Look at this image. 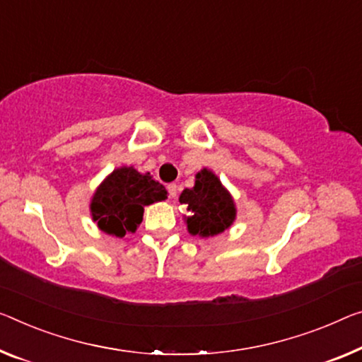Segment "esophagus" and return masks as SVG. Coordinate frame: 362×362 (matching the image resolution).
Returning a JSON list of instances; mask_svg holds the SVG:
<instances>
[{"mask_svg": "<svg viewBox=\"0 0 362 362\" xmlns=\"http://www.w3.org/2000/svg\"><path fill=\"white\" fill-rule=\"evenodd\" d=\"M166 189H168V194H170L171 199H175L177 196V186L175 185V182H171V185H168V187H166Z\"/></svg>", "mask_w": 362, "mask_h": 362, "instance_id": "34e87169", "label": "esophagus"}]
</instances>
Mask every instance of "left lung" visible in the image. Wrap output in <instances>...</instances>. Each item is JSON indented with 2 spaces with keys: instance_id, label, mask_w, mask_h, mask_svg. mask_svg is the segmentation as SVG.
<instances>
[{
  "instance_id": "1",
  "label": "left lung",
  "mask_w": 362,
  "mask_h": 362,
  "mask_svg": "<svg viewBox=\"0 0 362 362\" xmlns=\"http://www.w3.org/2000/svg\"><path fill=\"white\" fill-rule=\"evenodd\" d=\"M180 202L186 204L192 214L187 218V230L191 235H218L233 223L236 216L231 196L221 186L218 177L205 168L196 175V186L182 191Z\"/></svg>"
}]
</instances>
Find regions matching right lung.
<instances>
[{
    "label": "right lung",
    "instance_id": "right-lung-1",
    "mask_svg": "<svg viewBox=\"0 0 362 362\" xmlns=\"http://www.w3.org/2000/svg\"><path fill=\"white\" fill-rule=\"evenodd\" d=\"M165 197L166 189L150 173L141 175L124 166L115 170L97 189L90 210L100 230L123 238L141 225L146 205Z\"/></svg>",
    "mask_w": 362,
    "mask_h": 362
}]
</instances>
